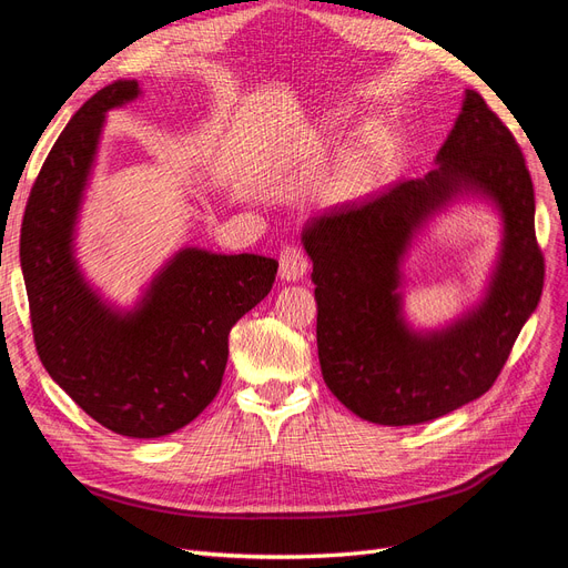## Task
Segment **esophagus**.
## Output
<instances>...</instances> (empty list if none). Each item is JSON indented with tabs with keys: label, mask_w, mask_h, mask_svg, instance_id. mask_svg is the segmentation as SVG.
Masks as SVG:
<instances>
[{
	"label": "esophagus",
	"mask_w": 568,
	"mask_h": 568,
	"mask_svg": "<svg viewBox=\"0 0 568 568\" xmlns=\"http://www.w3.org/2000/svg\"><path fill=\"white\" fill-rule=\"evenodd\" d=\"M307 257L301 248L296 246H286L280 253V280L284 282H298L303 280V274L307 272Z\"/></svg>",
	"instance_id": "34e87169"
}]
</instances>
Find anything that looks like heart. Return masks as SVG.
<instances>
[{"label":"heart","mask_w":568,"mask_h":568,"mask_svg":"<svg viewBox=\"0 0 568 568\" xmlns=\"http://www.w3.org/2000/svg\"><path fill=\"white\" fill-rule=\"evenodd\" d=\"M341 118L329 120L324 123L322 130V140H332L341 132ZM382 161H384V142L376 132H367L363 140H359L353 149L346 151V156L341 159L329 192L336 199H355V196H365L372 189L379 184L382 175Z\"/></svg>","instance_id":"heart-1"}]
</instances>
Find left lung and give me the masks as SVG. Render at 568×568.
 <instances>
[{
  "mask_svg": "<svg viewBox=\"0 0 568 568\" xmlns=\"http://www.w3.org/2000/svg\"><path fill=\"white\" fill-rule=\"evenodd\" d=\"M459 200L501 215V253L480 302L448 325L415 331L402 311L404 255L427 220ZM301 242L313 261L324 384L372 424L432 422L480 398L542 294L526 161L474 90L464 92L434 170L307 217Z\"/></svg>",
  "mask_w": 568,
  "mask_h": 568,
  "instance_id": "obj_1",
  "label": "left lung"
}]
</instances>
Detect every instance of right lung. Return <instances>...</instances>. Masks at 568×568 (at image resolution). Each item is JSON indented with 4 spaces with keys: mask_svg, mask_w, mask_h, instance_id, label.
<instances>
[{
    "mask_svg": "<svg viewBox=\"0 0 568 568\" xmlns=\"http://www.w3.org/2000/svg\"><path fill=\"white\" fill-rule=\"evenodd\" d=\"M142 97L115 80L71 118L40 170L21 227V270L44 369L88 415L130 438H161L217 395L230 329L274 284V257L180 248L132 307L109 303L75 257L106 113Z\"/></svg>",
    "mask_w": 568,
    "mask_h": 568,
    "instance_id": "right-lung-1",
    "label": "right lung"
}]
</instances>
